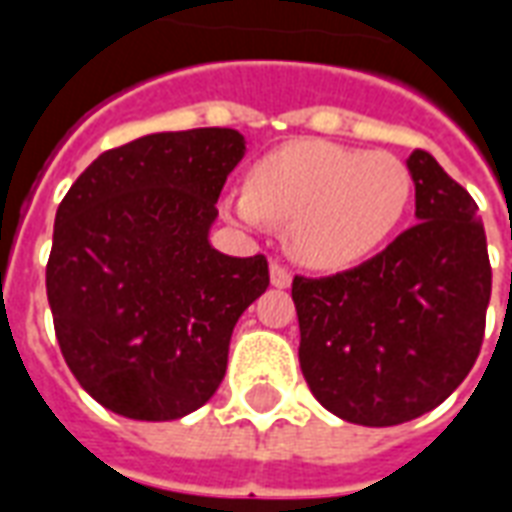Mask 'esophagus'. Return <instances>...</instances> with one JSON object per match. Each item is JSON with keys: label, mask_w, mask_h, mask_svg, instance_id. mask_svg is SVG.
<instances>
[{"label": "esophagus", "mask_w": 512, "mask_h": 512, "mask_svg": "<svg viewBox=\"0 0 512 512\" xmlns=\"http://www.w3.org/2000/svg\"><path fill=\"white\" fill-rule=\"evenodd\" d=\"M268 274H271V285H274V288H290V282H293V277L288 274V268H282L279 263H271Z\"/></svg>", "instance_id": "34e87169"}]
</instances>
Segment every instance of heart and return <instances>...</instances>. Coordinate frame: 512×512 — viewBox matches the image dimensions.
<instances>
[{
	"mask_svg": "<svg viewBox=\"0 0 512 512\" xmlns=\"http://www.w3.org/2000/svg\"><path fill=\"white\" fill-rule=\"evenodd\" d=\"M411 172L392 153L299 139L257 161L246 191L222 200L227 219L288 224L293 260L312 271H343L378 252L411 202Z\"/></svg>",
	"mask_w": 512,
	"mask_h": 512,
	"instance_id": "heart-1",
	"label": "heart"
}]
</instances>
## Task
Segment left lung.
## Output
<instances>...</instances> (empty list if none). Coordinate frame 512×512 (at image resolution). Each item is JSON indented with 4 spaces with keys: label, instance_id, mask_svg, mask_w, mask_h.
I'll list each match as a JSON object with an SVG mask.
<instances>
[{
    "label": "left lung",
    "instance_id": "8db88e82",
    "mask_svg": "<svg viewBox=\"0 0 512 512\" xmlns=\"http://www.w3.org/2000/svg\"><path fill=\"white\" fill-rule=\"evenodd\" d=\"M417 224L362 266L293 279L301 373L334 417L389 428L428 414L469 376L491 299L477 202L414 150Z\"/></svg>",
    "mask_w": 512,
    "mask_h": 512
}]
</instances>
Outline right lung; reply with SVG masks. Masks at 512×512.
Instances as JSON below:
<instances>
[{
	"mask_svg": "<svg viewBox=\"0 0 512 512\" xmlns=\"http://www.w3.org/2000/svg\"><path fill=\"white\" fill-rule=\"evenodd\" d=\"M244 153L233 128L139 136L95 158L57 208L54 332L76 381L120 417L169 422L205 406L235 323L266 293V257L211 244Z\"/></svg>",
	"mask_w": 512,
	"mask_h": 512,
	"instance_id": "obj_1",
	"label": "right lung"
}]
</instances>
